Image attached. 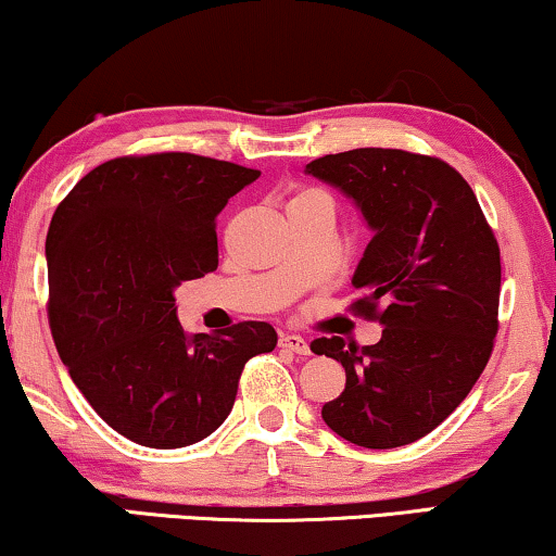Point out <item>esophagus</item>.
Returning <instances> with one entry per match:
<instances>
[{
	"mask_svg": "<svg viewBox=\"0 0 556 556\" xmlns=\"http://www.w3.org/2000/svg\"><path fill=\"white\" fill-rule=\"evenodd\" d=\"M278 343H280V349L293 351V353H298V356H311V345H308V341H305L303 336L283 333V336H280Z\"/></svg>",
	"mask_w": 556,
	"mask_h": 556,
	"instance_id": "1",
	"label": "esophagus"
}]
</instances>
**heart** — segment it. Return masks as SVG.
Here are the masks:
<instances>
[{
    "label": "heart",
    "instance_id": "1",
    "mask_svg": "<svg viewBox=\"0 0 556 556\" xmlns=\"http://www.w3.org/2000/svg\"><path fill=\"white\" fill-rule=\"evenodd\" d=\"M308 195H320V192H313V190H305V192H301V195H298V198H308Z\"/></svg>",
    "mask_w": 556,
    "mask_h": 556
}]
</instances>
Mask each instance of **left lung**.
Listing matches in <instances>:
<instances>
[{
  "label": "left lung",
  "mask_w": 556,
  "mask_h": 556,
  "mask_svg": "<svg viewBox=\"0 0 556 556\" xmlns=\"http://www.w3.org/2000/svg\"><path fill=\"white\" fill-rule=\"evenodd\" d=\"M305 173L353 200L374 232L351 278L364 293L353 305L383 326L364 349L338 336L311 343L345 368L343 393L320 416L356 446H406L469 396L492 356L496 238L469 182L439 157L358 148L313 160Z\"/></svg>",
  "instance_id": "1"
}]
</instances>
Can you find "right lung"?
Segmentation results:
<instances>
[{"label": "right lung", "instance_id": "obj_1", "mask_svg": "<svg viewBox=\"0 0 556 556\" xmlns=\"http://www.w3.org/2000/svg\"><path fill=\"white\" fill-rule=\"evenodd\" d=\"M261 173L190 152L108 160L47 232L50 328L62 364L117 433L150 448L203 441L228 418L270 324L185 333L175 291L218 268L215 218Z\"/></svg>", "mask_w": 556, "mask_h": 556}]
</instances>
